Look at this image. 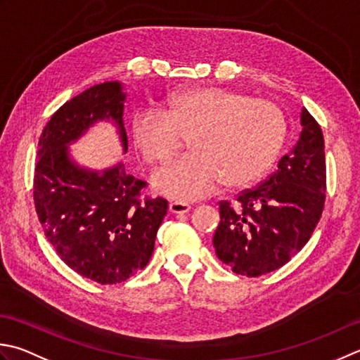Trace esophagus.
Wrapping results in <instances>:
<instances>
[{
	"label": "esophagus",
	"instance_id": "obj_1",
	"mask_svg": "<svg viewBox=\"0 0 360 360\" xmlns=\"http://www.w3.org/2000/svg\"><path fill=\"white\" fill-rule=\"evenodd\" d=\"M190 210V204L184 201H173L170 202V212L173 214H187Z\"/></svg>",
	"mask_w": 360,
	"mask_h": 360
}]
</instances>
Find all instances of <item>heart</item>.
Instances as JSON below:
<instances>
[{
  "instance_id": "b5f03b06",
  "label": "heart",
  "mask_w": 360,
  "mask_h": 360,
  "mask_svg": "<svg viewBox=\"0 0 360 360\" xmlns=\"http://www.w3.org/2000/svg\"><path fill=\"white\" fill-rule=\"evenodd\" d=\"M287 136L285 117L276 104L221 87L182 90L168 100L167 112L139 110L131 137L151 165H167L188 137L193 153L156 174L162 193L196 200L221 182L250 186L270 170Z\"/></svg>"
}]
</instances>
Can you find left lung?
I'll return each instance as SVG.
<instances>
[{
    "label": "left lung",
    "instance_id": "1",
    "mask_svg": "<svg viewBox=\"0 0 360 360\" xmlns=\"http://www.w3.org/2000/svg\"><path fill=\"white\" fill-rule=\"evenodd\" d=\"M301 134L278 170L256 188L220 201L214 236L218 259L242 276L281 269L301 251L320 221L326 198L325 139L320 124L301 110Z\"/></svg>",
    "mask_w": 360,
    "mask_h": 360
}]
</instances>
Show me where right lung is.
Listing matches in <instances>:
<instances>
[{"mask_svg":"<svg viewBox=\"0 0 360 360\" xmlns=\"http://www.w3.org/2000/svg\"><path fill=\"white\" fill-rule=\"evenodd\" d=\"M126 94L118 81L84 90L54 112L39 139L34 204L48 242L70 269L98 284H118L150 262L168 201L143 195L145 181L120 162L104 172L82 168L68 145L101 120L117 124L123 151Z\"/></svg>","mask_w":360,"mask_h":360,"instance_id":"obj_1","label":"right lung"}]
</instances>
